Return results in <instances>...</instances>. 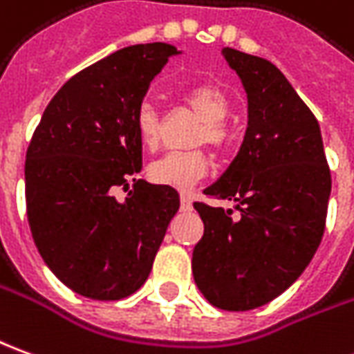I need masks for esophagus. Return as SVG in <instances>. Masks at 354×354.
I'll return each instance as SVG.
<instances>
[{"label": "esophagus", "mask_w": 354, "mask_h": 354, "mask_svg": "<svg viewBox=\"0 0 354 354\" xmlns=\"http://www.w3.org/2000/svg\"><path fill=\"white\" fill-rule=\"evenodd\" d=\"M180 203H182V209H184V211H192V197H189V195L182 194Z\"/></svg>", "instance_id": "34e87169"}]
</instances>
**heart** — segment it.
<instances>
[{"label":"heart","instance_id":"heart-1","mask_svg":"<svg viewBox=\"0 0 354 354\" xmlns=\"http://www.w3.org/2000/svg\"><path fill=\"white\" fill-rule=\"evenodd\" d=\"M184 101L197 117L205 120L199 143H209L214 149H226L230 134L222 122L230 113V97L214 84H199L184 93ZM136 132L143 147L153 149L159 142V115L151 103H143L136 113ZM209 170V160L203 151L167 153L149 165V178L155 184L169 185L174 189H189Z\"/></svg>","mask_w":354,"mask_h":354}]
</instances>
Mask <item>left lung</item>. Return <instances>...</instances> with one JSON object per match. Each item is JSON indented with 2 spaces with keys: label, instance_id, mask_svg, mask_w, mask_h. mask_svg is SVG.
Wrapping results in <instances>:
<instances>
[{
  "label": "left lung",
  "instance_id": "8db88e82",
  "mask_svg": "<svg viewBox=\"0 0 354 354\" xmlns=\"http://www.w3.org/2000/svg\"><path fill=\"white\" fill-rule=\"evenodd\" d=\"M222 55L247 93V130L205 194L234 201L241 216L195 203L205 232L192 268L212 306L251 310L281 295L313 261L332 176L318 120L280 68L232 48Z\"/></svg>",
  "mask_w": 354,
  "mask_h": 354
}]
</instances>
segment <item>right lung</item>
Here are the masks:
<instances>
[{
    "instance_id": "add662e5",
    "label": "right lung",
    "mask_w": 354,
    "mask_h": 354,
    "mask_svg": "<svg viewBox=\"0 0 354 354\" xmlns=\"http://www.w3.org/2000/svg\"><path fill=\"white\" fill-rule=\"evenodd\" d=\"M170 44L118 49L57 91L26 151L24 195L44 263L74 293L117 301L142 288L180 195L134 180L142 170L136 113L153 78L180 55Z\"/></svg>"
}]
</instances>
